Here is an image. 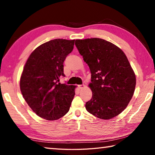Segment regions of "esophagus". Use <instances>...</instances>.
Segmentation results:
<instances>
[{
	"mask_svg": "<svg viewBox=\"0 0 155 155\" xmlns=\"http://www.w3.org/2000/svg\"><path fill=\"white\" fill-rule=\"evenodd\" d=\"M85 87V85H84V84H83V85H78V89H79V90H82V89Z\"/></svg>",
	"mask_w": 155,
	"mask_h": 155,
	"instance_id": "obj_1",
	"label": "esophagus"
}]
</instances>
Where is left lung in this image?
I'll list each match as a JSON object with an SVG mask.
<instances>
[{
    "label": "left lung",
    "mask_w": 155,
    "mask_h": 155,
    "mask_svg": "<svg viewBox=\"0 0 155 155\" xmlns=\"http://www.w3.org/2000/svg\"><path fill=\"white\" fill-rule=\"evenodd\" d=\"M84 61L89 65L92 98L86 110L98 118L109 120L124 111L132 98L135 74L126 54L114 44L100 38L75 41Z\"/></svg>",
    "instance_id": "obj_1"
}]
</instances>
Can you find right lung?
<instances>
[{
	"label": "right lung",
	"mask_w": 155,
	"mask_h": 155,
	"mask_svg": "<svg viewBox=\"0 0 155 155\" xmlns=\"http://www.w3.org/2000/svg\"><path fill=\"white\" fill-rule=\"evenodd\" d=\"M74 45V40L47 41L34 50L25 65L20 91L28 105L41 118L56 120L69 111L76 86L59 81L65 77L63 64Z\"/></svg>",
	"instance_id": "1"
}]
</instances>
